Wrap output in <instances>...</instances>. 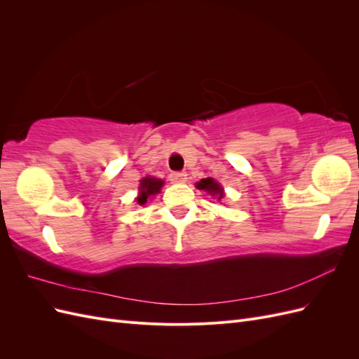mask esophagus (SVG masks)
<instances>
[{
    "mask_svg": "<svg viewBox=\"0 0 359 359\" xmlns=\"http://www.w3.org/2000/svg\"><path fill=\"white\" fill-rule=\"evenodd\" d=\"M169 180L172 182H186L187 181V173L186 172H172L169 175Z\"/></svg>",
    "mask_w": 359,
    "mask_h": 359,
    "instance_id": "1",
    "label": "esophagus"
}]
</instances>
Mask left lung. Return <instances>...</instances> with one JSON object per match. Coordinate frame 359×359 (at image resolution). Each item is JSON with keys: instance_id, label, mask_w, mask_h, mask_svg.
Listing matches in <instances>:
<instances>
[{"instance_id": "obj_1", "label": "left lung", "mask_w": 359, "mask_h": 359, "mask_svg": "<svg viewBox=\"0 0 359 359\" xmlns=\"http://www.w3.org/2000/svg\"><path fill=\"white\" fill-rule=\"evenodd\" d=\"M196 186H198V189H199V190H205V191L211 193L212 196H217V198H219V201L224 196V193H223L222 186H220V184L217 182V181H214L212 178L201 180V182H198Z\"/></svg>"}]
</instances>
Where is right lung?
<instances>
[{"label": "right lung", "mask_w": 359, "mask_h": 359, "mask_svg": "<svg viewBox=\"0 0 359 359\" xmlns=\"http://www.w3.org/2000/svg\"><path fill=\"white\" fill-rule=\"evenodd\" d=\"M163 186V181L161 180H156V178H144L142 181H140V187H139V198H137V203L139 205H144L147 203L148 198L149 196H154L156 193L160 191Z\"/></svg>", "instance_id": "1"}]
</instances>
